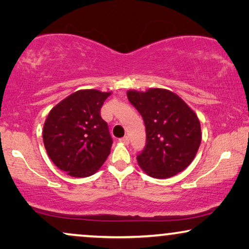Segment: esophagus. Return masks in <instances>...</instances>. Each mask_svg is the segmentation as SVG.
I'll list each match as a JSON object with an SVG mask.
<instances>
[{"label": "esophagus", "instance_id": "1", "mask_svg": "<svg viewBox=\"0 0 249 249\" xmlns=\"http://www.w3.org/2000/svg\"><path fill=\"white\" fill-rule=\"evenodd\" d=\"M119 142H122V144H124V145H128L129 144V137H128V136H124V137L119 139Z\"/></svg>", "mask_w": 249, "mask_h": 249}]
</instances>
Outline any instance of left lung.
Listing matches in <instances>:
<instances>
[{
	"instance_id": "1",
	"label": "left lung",
	"mask_w": 249,
	"mask_h": 249,
	"mask_svg": "<svg viewBox=\"0 0 249 249\" xmlns=\"http://www.w3.org/2000/svg\"><path fill=\"white\" fill-rule=\"evenodd\" d=\"M127 96L145 122L146 146L137 156L142 171L156 179L183 171L202 142L197 114L178 95L163 88L128 90Z\"/></svg>"
}]
</instances>
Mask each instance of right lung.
<instances>
[{"instance_id": "add662e5", "label": "right lung", "mask_w": 249, "mask_h": 249, "mask_svg": "<svg viewBox=\"0 0 249 249\" xmlns=\"http://www.w3.org/2000/svg\"><path fill=\"white\" fill-rule=\"evenodd\" d=\"M111 91L81 89L56 104L47 115L43 142L50 159L71 177L85 178L103 165L112 138L101 107Z\"/></svg>"}]
</instances>
